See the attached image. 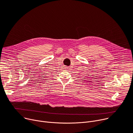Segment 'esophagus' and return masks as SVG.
<instances>
[{
    "instance_id": "obj_1",
    "label": "esophagus",
    "mask_w": 133,
    "mask_h": 133,
    "mask_svg": "<svg viewBox=\"0 0 133 133\" xmlns=\"http://www.w3.org/2000/svg\"><path fill=\"white\" fill-rule=\"evenodd\" d=\"M65 69H67V68H68V67H65Z\"/></svg>"
}]
</instances>
